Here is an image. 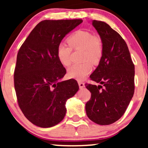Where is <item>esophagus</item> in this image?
<instances>
[{
    "mask_svg": "<svg viewBox=\"0 0 148 148\" xmlns=\"http://www.w3.org/2000/svg\"><path fill=\"white\" fill-rule=\"evenodd\" d=\"M78 84H79V88H80V89L84 88V87H85L84 83H83V82H78Z\"/></svg>",
    "mask_w": 148,
    "mask_h": 148,
    "instance_id": "obj_1",
    "label": "esophagus"
}]
</instances>
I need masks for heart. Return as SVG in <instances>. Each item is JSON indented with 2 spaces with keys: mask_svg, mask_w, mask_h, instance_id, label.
I'll return each mask as SVG.
<instances>
[{
  "mask_svg": "<svg viewBox=\"0 0 148 148\" xmlns=\"http://www.w3.org/2000/svg\"><path fill=\"white\" fill-rule=\"evenodd\" d=\"M69 44L60 42L57 47L58 60L62 65L68 66L71 64L72 48L82 49V63L75 64L68 69V76L78 81L84 80L92 71V63H97L102 56L103 44L100 37L94 36L87 30H77L68 39Z\"/></svg>",
  "mask_w": 148,
  "mask_h": 148,
  "instance_id": "b5f03b06",
  "label": "heart"
}]
</instances>
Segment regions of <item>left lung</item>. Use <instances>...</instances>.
<instances>
[{"label": "left lung", "instance_id": "8db88e82", "mask_svg": "<svg viewBox=\"0 0 148 148\" xmlns=\"http://www.w3.org/2000/svg\"><path fill=\"white\" fill-rule=\"evenodd\" d=\"M102 41L98 66L90 76L100 85L86 84L91 94L86 103L88 118L101 125L114 123L124 114L134 94L135 66L126 42L105 22L93 20Z\"/></svg>", "mask_w": 148, "mask_h": 148}]
</instances>
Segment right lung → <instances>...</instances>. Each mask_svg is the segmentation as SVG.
I'll return each instance as SVG.
<instances>
[{
  "label": "right lung",
  "instance_id": "right-lung-1",
  "mask_svg": "<svg viewBox=\"0 0 148 148\" xmlns=\"http://www.w3.org/2000/svg\"><path fill=\"white\" fill-rule=\"evenodd\" d=\"M82 19L44 20L28 36L18 52L14 85L19 108L32 123L55 126L66 114V102L79 90L76 80L60 79L66 69L57 56L64 36Z\"/></svg>",
  "mask_w": 148,
  "mask_h": 148
}]
</instances>
